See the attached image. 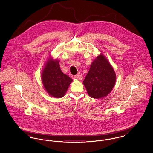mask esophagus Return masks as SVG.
Instances as JSON below:
<instances>
[{
  "label": "esophagus",
  "instance_id": "34e87169",
  "mask_svg": "<svg viewBox=\"0 0 153 153\" xmlns=\"http://www.w3.org/2000/svg\"><path fill=\"white\" fill-rule=\"evenodd\" d=\"M74 77H75L76 79H78V78H79V74L76 75H75V76H74Z\"/></svg>",
  "mask_w": 153,
  "mask_h": 153
}]
</instances>
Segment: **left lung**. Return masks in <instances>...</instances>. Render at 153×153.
I'll return each instance as SVG.
<instances>
[{"label": "left lung", "mask_w": 153, "mask_h": 153, "mask_svg": "<svg viewBox=\"0 0 153 153\" xmlns=\"http://www.w3.org/2000/svg\"><path fill=\"white\" fill-rule=\"evenodd\" d=\"M116 81V74L107 59L98 55L92 62L83 84L88 94L93 98L107 96L112 90Z\"/></svg>", "instance_id": "8db88e82"}]
</instances>
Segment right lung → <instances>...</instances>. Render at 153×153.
Returning a JSON list of instances; mask_svg holds the SVG:
<instances>
[{"label":"right lung","mask_w":153,"mask_h":153,"mask_svg":"<svg viewBox=\"0 0 153 153\" xmlns=\"http://www.w3.org/2000/svg\"><path fill=\"white\" fill-rule=\"evenodd\" d=\"M41 74L42 82L46 91L51 96L64 97L72 79L61 70L59 61L49 57Z\"/></svg>","instance_id":"1"}]
</instances>
